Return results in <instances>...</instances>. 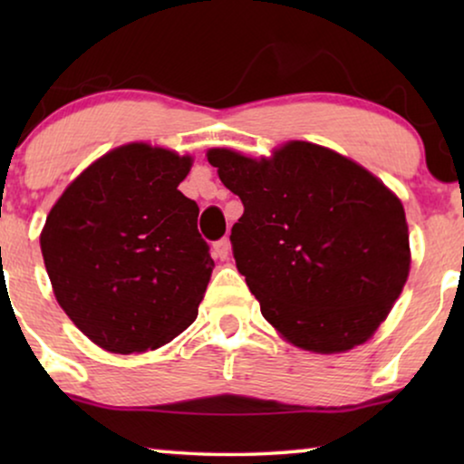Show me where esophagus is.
<instances>
[{
	"label": "esophagus",
	"instance_id": "esophagus-1",
	"mask_svg": "<svg viewBox=\"0 0 464 464\" xmlns=\"http://www.w3.org/2000/svg\"><path fill=\"white\" fill-rule=\"evenodd\" d=\"M213 251H215V257H219V259L230 257V251H232L230 238H219L218 243H213Z\"/></svg>",
	"mask_w": 464,
	"mask_h": 464
}]
</instances>
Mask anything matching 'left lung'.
I'll list each match as a JSON object with an SVG mask.
<instances>
[{
	"label": "left lung",
	"mask_w": 464,
	"mask_h": 464,
	"mask_svg": "<svg viewBox=\"0 0 464 464\" xmlns=\"http://www.w3.org/2000/svg\"><path fill=\"white\" fill-rule=\"evenodd\" d=\"M207 158L243 200L232 253L264 319L321 354L370 340L410 275L401 200L361 164L308 141L259 160L226 148Z\"/></svg>",
	"instance_id": "obj_1"
}]
</instances>
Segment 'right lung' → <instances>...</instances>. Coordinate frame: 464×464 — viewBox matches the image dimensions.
Segmentation results:
<instances>
[{"instance_id":"add662e5","label":"right lung","mask_w":464,"mask_h":464,"mask_svg":"<svg viewBox=\"0 0 464 464\" xmlns=\"http://www.w3.org/2000/svg\"><path fill=\"white\" fill-rule=\"evenodd\" d=\"M189 167L170 150L122 145L50 208L40 245L54 297L105 351H154L198 316L215 264L198 205L177 189Z\"/></svg>"}]
</instances>
